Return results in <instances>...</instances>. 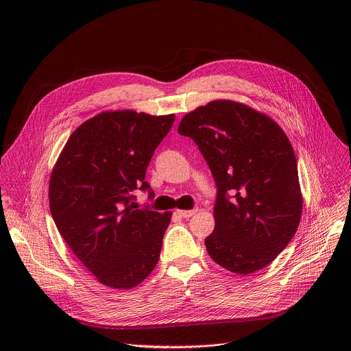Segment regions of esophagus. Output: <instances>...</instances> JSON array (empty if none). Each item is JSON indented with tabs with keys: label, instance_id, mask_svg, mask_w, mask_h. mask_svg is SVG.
<instances>
[{
	"label": "esophagus",
	"instance_id": "esophagus-1",
	"mask_svg": "<svg viewBox=\"0 0 351 351\" xmlns=\"http://www.w3.org/2000/svg\"><path fill=\"white\" fill-rule=\"evenodd\" d=\"M195 213H197V208H195V210H190V211H182V210H178V211H176V214H178L179 217H182V218H190V217H193Z\"/></svg>",
	"mask_w": 351,
	"mask_h": 351
}]
</instances>
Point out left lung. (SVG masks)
Instances as JSON below:
<instances>
[{"label": "left lung", "instance_id": "1", "mask_svg": "<svg viewBox=\"0 0 351 351\" xmlns=\"http://www.w3.org/2000/svg\"><path fill=\"white\" fill-rule=\"evenodd\" d=\"M178 133L198 145L217 183L208 254L234 274L263 269L293 239L303 211L287 136L269 117L229 99L186 114Z\"/></svg>", "mask_w": 351, "mask_h": 351}]
</instances>
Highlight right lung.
<instances>
[{
    "instance_id": "obj_1",
    "label": "right lung",
    "mask_w": 351,
    "mask_h": 351,
    "mask_svg": "<svg viewBox=\"0 0 351 351\" xmlns=\"http://www.w3.org/2000/svg\"><path fill=\"white\" fill-rule=\"evenodd\" d=\"M175 115L101 112L68 138L49 179V210L65 243L98 282L132 289L156 268L172 213L138 210L154 191L145 169Z\"/></svg>"
}]
</instances>
